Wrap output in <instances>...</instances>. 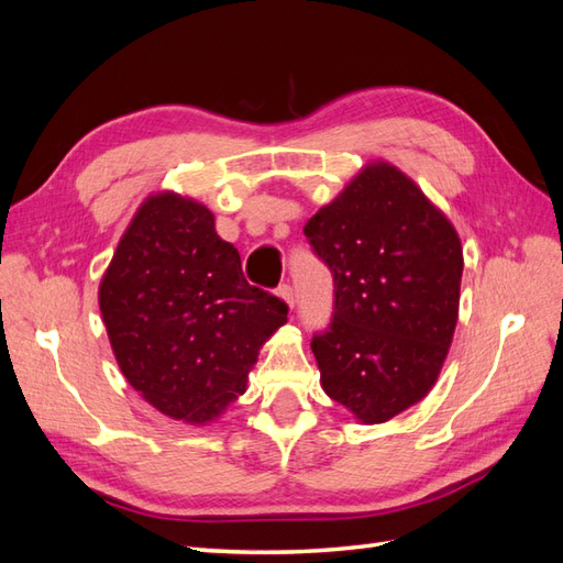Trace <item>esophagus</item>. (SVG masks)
I'll list each match as a JSON object with an SVG mask.
<instances>
[{
  "label": "esophagus",
  "mask_w": 563,
  "mask_h": 563,
  "mask_svg": "<svg viewBox=\"0 0 563 563\" xmlns=\"http://www.w3.org/2000/svg\"><path fill=\"white\" fill-rule=\"evenodd\" d=\"M277 296L288 305V308H294V305H296V294H294V288L288 286V284H282L277 288Z\"/></svg>",
  "instance_id": "esophagus-1"
}]
</instances>
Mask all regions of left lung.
Instances as JSON below:
<instances>
[{"label": "left lung", "instance_id": "left-lung-1", "mask_svg": "<svg viewBox=\"0 0 563 563\" xmlns=\"http://www.w3.org/2000/svg\"><path fill=\"white\" fill-rule=\"evenodd\" d=\"M335 284L312 352L327 395L364 424L428 397L457 323L463 246L446 213L389 162H368L305 225Z\"/></svg>", "mask_w": 563, "mask_h": 563}]
</instances>
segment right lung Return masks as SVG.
<instances>
[{
  "mask_svg": "<svg viewBox=\"0 0 563 563\" xmlns=\"http://www.w3.org/2000/svg\"><path fill=\"white\" fill-rule=\"evenodd\" d=\"M119 371L159 413L209 424L246 391L267 338L286 323L277 296L244 279L236 249L192 197H145L98 286Z\"/></svg>",
  "mask_w": 563,
  "mask_h": 563,
  "instance_id": "1",
  "label": "right lung"
}]
</instances>
